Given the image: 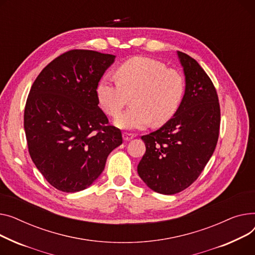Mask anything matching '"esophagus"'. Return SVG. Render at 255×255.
Here are the masks:
<instances>
[{
    "instance_id": "obj_1",
    "label": "esophagus",
    "mask_w": 255,
    "mask_h": 255,
    "mask_svg": "<svg viewBox=\"0 0 255 255\" xmlns=\"http://www.w3.org/2000/svg\"><path fill=\"white\" fill-rule=\"evenodd\" d=\"M123 137H124L125 141H129L132 138H134V134L133 133H129V132H124L123 133Z\"/></svg>"
}]
</instances>
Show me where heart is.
Returning a JSON list of instances; mask_svg holds the SVG:
<instances>
[{
	"mask_svg": "<svg viewBox=\"0 0 255 255\" xmlns=\"http://www.w3.org/2000/svg\"><path fill=\"white\" fill-rule=\"evenodd\" d=\"M104 112L117 117L132 97L133 106L116 119L122 128H142L152 123L166 125L180 108L186 93L183 75L157 59L133 56L119 65L115 78L105 76L97 85Z\"/></svg>",
	"mask_w": 255,
	"mask_h": 255,
	"instance_id": "heart-1",
	"label": "heart"
}]
</instances>
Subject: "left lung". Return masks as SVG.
<instances>
[{
	"mask_svg": "<svg viewBox=\"0 0 255 255\" xmlns=\"http://www.w3.org/2000/svg\"><path fill=\"white\" fill-rule=\"evenodd\" d=\"M178 55L186 79L184 100L170 122L141 137L146 151L138 164L147 186L163 194L180 192L197 180L219 137L220 106L212 80L196 59Z\"/></svg>",
	"mask_w": 255,
	"mask_h": 255,
	"instance_id": "obj_1",
	"label": "left lung"
}]
</instances>
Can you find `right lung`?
Masks as SVG:
<instances>
[{"label": "right lung", "instance_id": "add662e5", "mask_svg": "<svg viewBox=\"0 0 255 255\" xmlns=\"http://www.w3.org/2000/svg\"><path fill=\"white\" fill-rule=\"evenodd\" d=\"M114 55L69 50L50 62L26 99L23 126L29 155L56 189L76 192L103 172L110 152L123 143L99 107L97 85Z\"/></svg>", "mask_w": 255, "mask_h": 255}]
</instances>
